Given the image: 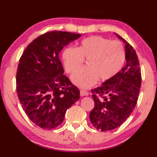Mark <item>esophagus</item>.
Returning a JSON list of instances; mask_svg holds the SVG:
<instances>
[{"label":"esophagus","instance_id":"esophagus-1","mask_svg":"<svg viewBox=\"0 0 157 157\" xmlns=\"http://www.w3.org/2000/svg\"><path fill=\"white\" fill-rule=\"evenodd\" d=\"M80 94L81 96H86L89 95V93H88L86 91H85V90H81Z\"/></svg>","mask_w":157,"mask_h":157}]
</instances>
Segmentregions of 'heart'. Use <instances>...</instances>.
<instances>
[{"label":"heart","mask_w":157,"mask_h":157,"mask_svg":"<svg viewBox=\"0 0 157 157\" xmlns=\"http://www.w3.org/2000/svg\"><path fill=\"white\" fill-rule=\"evenodd\" d=\"M83 59H88V66L75 72L71 81L77 86L86 89L93 86L98 78L106 81L114 76L124 65L125 52L119 41L94 36L83 39L77 48L67 47L62 53L64 67L68 73L78 69Z\"/></svg>","instance_id":"obj_1"}]
</instances>
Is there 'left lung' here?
<instances>
[{
    "mask_svg": "<svg viewBox=\"0 0 157 157\" xmlns=\"http://www.w3.org/2000/svg\"><path fill=\"white\" fill-rule=\"evenodd\" d=\"M114 34L125 44L126 63L114 76L91 91L94 107L90 112V121L101 132L114 129L128 119L140 92L141 70L136 51L124 38Z\"/></svg>",
    "mask_w": 157,
    "mask_h": 157,
    "instance_id": "left-lung-1",
    "label": "left lung"
}]
</instances>
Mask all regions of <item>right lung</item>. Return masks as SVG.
<instances>
[{
    "instance_id": "1",
    "label": "right lung",
    "mask_w": 157,
    "mask_h": 157,
    "mask_svg": "<svg viewBox=\"0 0 157 157\" xmlns=\"http://www.w3.org/2000/svg\"><path fill=\"white\" fill-rule=\"evenodd\" d=\"M81 36L48 32L34 39L19 61L16 74L19 101L32 122L44 129L59 126L66 110L80 98L78 88L63 75L59 53Z\"/></svg>"
}]
</instances>
